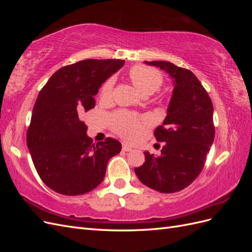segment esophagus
Segmentation results:
<instances>
[{
    "mask_svg": "<svg viewBox=\"0 0 252 252\" xmlns=\"http://www.w3.org/2000/svg\"><path fill=\"white\" fill-rule=\"evenodd\" d=\"M122 150H123V151H131L132 148L127 144H123V146H122Z\"/></svg>",
    "mask_w": 252,
    "mask_h": 252,
    "instance_id": "34e87169",
    "label": "esophagus"
}]
</instances>
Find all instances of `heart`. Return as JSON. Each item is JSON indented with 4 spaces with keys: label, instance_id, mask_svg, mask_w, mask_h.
<instances>
[{
    "label": "heart",
    "instance_id": "b5f03b06",
    "mask_svg": "<svg viewBox=\"0 0 252 252\" xmlns=\"http://www.w3.org/2000/svg\"><path fill=\"white\" fill-rule=\"evenodd\" d=\"M128 78L144 96L152 95L162 87L163 74L158 70L144 65H135L128 71ZM114 89V79L109 78L101 88V96L110 98ZM111 124L114 131L127 140H133L142 129V121L133 114L119 111L111 117Z\"/></svg>",
    "mask_w": 252,
    "mask_h": 252
}]
</instances>
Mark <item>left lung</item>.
Returning a JSON list of instances; mask_svg holds the SVG:
<instances>
[{
	"mask_svg": "<svg viewBox=\"0 0 252 252\" xmlns=\"http://www.w3.org/2000/svg\"><path fill=\"white\" fill-rule=\"evenodd\" d=\"M145 63L158 66L174 80V89L163 125L155 130L165 142L161 156L145 151V163L134 168L144 185L162 193L181 191L199 177L215 140L213 105L195 75L166 61Z\"/></svg>",
	"mask_w": 252,
	"mask_h": 252,
	"instance_id": "obj_1",
	"label": "left lung"
}]
</instances>
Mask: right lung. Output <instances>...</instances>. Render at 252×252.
I'll list each match as a JSON object with an SVG mask.
<instances>
[{"label":"right lung","instance_id":"add662e5","mask_svg":"<svg viewBox=\"0 0 252 252\" xmlns=\"http://www.w3.org/2000/svg\"><path fill=\"white\" fill-rule=\"evenodd\" d=\"M122 60H83L60 68L41 89L27 130V146L41 180L64 195L85 194L101 184L109 158L122 145L107 138L93 143L84 112L95 106L102 84Z\"/></svg>","mask_w":252,"mask_h":252}]
</instances>
